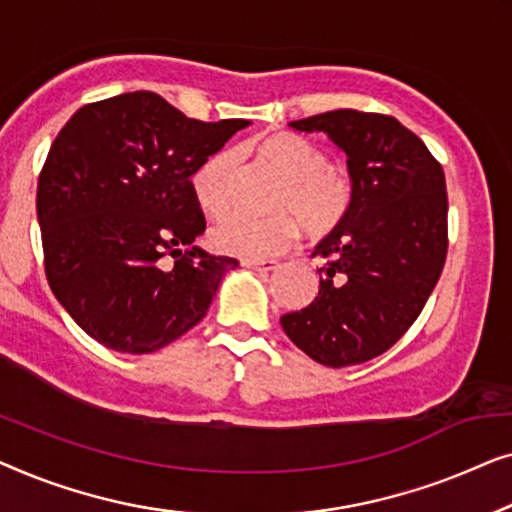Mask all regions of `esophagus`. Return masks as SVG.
<instances>
[{"label":"esophagus","mask_w":512,"mask_h":512,"mask_svg":"<svg viewBox=\"0 0 512 512\" xmlns=\"http://www.w3.org/2000/svg\"><path fill=\"white\" fill-rule=\"evenodd\" d=\"M241 264L255 271H276L280 266L278 259H243Z\"/></svg>","instance_id":"34e87169"}]
</instances>
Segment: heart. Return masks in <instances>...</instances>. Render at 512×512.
Returning a JSON list of instances; mask_svg holds the SVG:
<instances>
[{
  "mask_svg": "<svg viewBox=\"0 0 512 512\" xmlns=\"http://www.w3.org/2000/svg\"><path fill=\"white\" fill-rule=\"evenodd\" d=\"M250 148L283 176L273 208L278 213L255 218L234 213L220 220L211 232L213 248L222 255L262 259L285 250L299 234V220L315 236L336 229L350 213L355 199L350 171L325 160L318 143L297 132H269ZM236 155L222 148L208 155L190 178L192 197L206 215L218 218L234 199Z\"/></svg>",
  "mask_w": 512,
  "mask_h": 512,
  "instance_id": "heart-1",
  "label": "heart"
}]
</instances>
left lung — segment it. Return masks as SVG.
<instances>
[{"label": "left lung", "mask_w": 512, "mask_h": 512, "mask_svg": "<svg viewBox=\"0 0 512 512\" xmlns=\"http://www.w3.org/2000/svg\"><path fill=\"white\" fill-rule=\"evenodd\" d=\"M348 155L350 213L315 246L327 257L311 306L280 318L315 362L341 369L383 355L417 320L448 255V192L436 157L392 115L355 109L294 120Z\"/></svg>", "instance_id": "obj_1"}]
</instances>
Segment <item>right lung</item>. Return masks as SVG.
<instances>
[{"label": "right lung", "instance_id": "obj_1", "mask_svg": "<svg viewBox=\"0 0 512 512\" xmlns=\"http://www.w3.org/2000/svg\"><path fill=\"white\" fill-rule=\"evenodd\" d=\"M248 125L187 118L139 90L83 106L60 129L37 215L50 290L85 334L146 355L204 318L239 262L194 246L206 220L190 178Z\"/></svg>", "mask_w": 512, "mask_h": 512}]
</instances>
